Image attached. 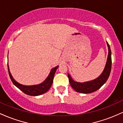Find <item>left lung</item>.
<instances>
[{"mask_svg": "<svg viewBox=\"0 0 123 123\" xmlns=\"http://www.w3.org/2000/svg\"><path fill=\"white\" fill-rule=\"evenodd\" d=\"M106 44L108 47V55L106 63L105 68L103 70L102 73L97 78L92 80H90V81H86V82H77L73 80L70 74L68 73L70 86L76 92L83 93V94L93 92L101 88L108 79L111 68V53L110 46L107 42Z\"/></svg>", "mask_w": 123, "mask_h": 123, "instance_id": "left-lung-1", "label": "left lung"}]
</instances>
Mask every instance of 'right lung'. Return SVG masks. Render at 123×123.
<instances>
[{"label":"right lung","instance_id":"add662e5","mask_svg":"<svg viewBox=\"0 0 123 123\" xmlns=\"http://www.w3.org/2000/svg\"><path fill=\"white\" fill-rule=\"evenodd\" d=\"M7 66L8 74H9L10 77L14 85L16 86L21 91H22V92H24L25 94H27L28 95L38 96L47 92L49 89L50 88L51 86L53 84V79L54 77L55 73L56 70H57L59 66H57L51 69L49 76H47V77L45 79L44 81H43V82L39 84L32 86L23 85V84H21L20 83H18L17 81H15L14 79L12 76V74H11L10 71L8 64H7Z\"/></svg>","mask_w":123,"mask_h":123}]
</instances>
